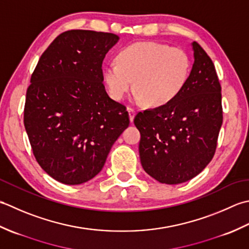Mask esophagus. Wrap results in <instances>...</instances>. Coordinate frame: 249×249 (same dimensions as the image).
Here are the masks:
<instances>
[{"mask_svg": "<svg viewBox=\"0 0 249 249\" xmlns=\"http://www.w3.org/2000/svg\"><path fill=\"white\" fill-rule=\"evenodd\" d=\"M128 113H129L130 121L132 123V121H133V119H134V116H135V109H134V108H131V107H129V108H128Z\"/></svg>", "mask_w": 249, "mask_h": 249, "instance_id": "1", "label": "esophagus"}]
</instances>
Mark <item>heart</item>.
Masks as SVG:
<instances>
[{"label": "heart", "mask_w": 249, "mask_h": 249, "mask_svg": "<svg viewBox=\"0 0 249 249\" xmlns=\"http://www.w3.org/2000/svg\"><path fill=\"white\" fill-rule=\"evenodd\" d=\"M186 50L155 42H139L124 47L117 62L104 69V82L114 100H121L134 87L135 100L150 106L170 103L185 88L191 74Z\"/></svg>", "instance_id": "heart-1"}]
</instances>
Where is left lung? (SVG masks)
<instances>
[{"instance_id":"left-lung-1","label":"left lung","mask_w":249,"mask_h":249,"mask_svg":"<svg viewBox=\"0 0 249 249\" xmlns=\"http://www.w3.org/2000/svg\"><path fill=\"white\" fill-rule=\"evenodd\" d=\"M191 45L195 62L185 88L170 103L134 118L142 166L162 184H181L201 173L214 157L222 124L214 63L199 44Z\"/></svg>"}]
</instances>
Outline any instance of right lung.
I'll return each instance as SVG.
<instances>
[{
	"instance_id": "obj_1",
	"label": "right lung",
	"mask_w": 249,
	"mask_h": 249,
	"mask_svg": "<svg viewBox=\"0 0 249 249\" xmlns=\"http://www.w3.org/2000/svg\"><path fill=\"white\" fill-rule=\"evenodd\" d=\"M118 40L89 30L61 33L31 76L24 128L40 167L62 184L98 175L130 124L125 106L111 100L103 85V60Z\"/></svg>"
}]
</instances>
